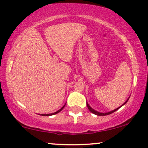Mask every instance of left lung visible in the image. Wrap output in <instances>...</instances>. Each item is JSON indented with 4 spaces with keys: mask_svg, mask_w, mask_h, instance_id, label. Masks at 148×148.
<instances>
[{
    "mask_svg": "<svg viewBox=\"0 0 148 148\" xmlns=\"http://www.w3.org/2000/svg\"><path fill=\"white\" fill-rule=\"evenodd\" d=\"M129 97H130V96L129 97V98H128V99H127V101H126L125 103H124L123 105L122 106H120V107H119L118 108H116V109H114V110H112V111H110V112H105V113H103V112H97V111H96V110H95L94 109H92V108L90 107V106L88 105V102H86V105H87V107H88V110H89V111L90 112H91L92 114H95V115H97V116H106V115H109V114H112V113H113V112H116V110H118L119 109V108H121L122 106H123L124 105H125V104H126L127 103V102L128 101V100L129 99Z\"/></svg>",
    "mask_w": 148,
    "mask_h": 148,
    "instance_id": "1",
    "label": "left lung"
}]
</instances>
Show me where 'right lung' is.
<instances>
[{
    "label": "right lung",
    "instance_id": "right-lung-1",
    "mask_svg": "<svg viewBox=\"0 0 148 148\" xmlns=\"http://www.w3.org/2000/svg\"><path fill=\"white\" fill-rule=\"evenodd\" d=\"M66 103L64 104V106H63V107L61 108V109H60L59 110H58V111L57 112H54V113H51V114H39V115H41V116H52V115H55V114H58V113H59V112H60L61 111H62V110L64 109V107H65V106H66Z\"/></svg>",
    "mask_w": 148,
    "mask_h": 148
}]
</instances>
